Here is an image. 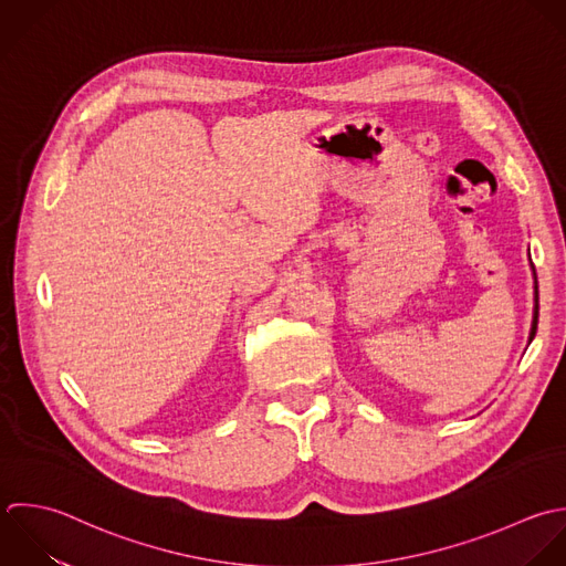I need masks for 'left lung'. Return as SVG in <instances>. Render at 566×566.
<instances>
[{
  "mask_svg": "<svg viewBox=\"0 0 566 566\" xmlns=\"http://www.w3.org/2000/svg\"><path fill=\"white\" fill-rule=\"evenodd\" d=\"M536 328H538V282H536V306H534V324H532V335H530V339H534Z\"/></svg>",
  "mask_w": 566,
  "mask_h": 566,
  "instance_id": "8db88e82",
  "label": "left lung"
}]
</instances>
